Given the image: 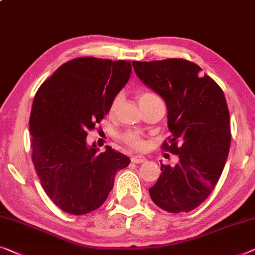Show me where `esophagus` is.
<instances>
[{
  "instance_id": "1",
  "label": "esophagus",
  "mask_w": 255,
  "mask_h": 255,
  "mask_svg": "<svg viewBox=\"0 0 255 255\" xmlns=\"http://www.w3.org/2000/svg\"><path fill=\"white\" fill-rule=\"evenodd\" d=\"M132 164H142V162L146 161V158L143 157V155H134V157L130 158Z\"/></svg>"
}]
</instances>
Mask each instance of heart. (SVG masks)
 <instances>
[{
    "label": "heart",
    "mask_w": 255,
    "mask_h": 255,
    "mask_svg": "<svg viewBox=\"0 0 255 255\" xmlns=\"http://www.w3.org/2000/svg\"><path fill=\"white\" fill-rule=\"evenodd\" d=\"M120 98H121L120 95H118V96L115 97V100H113L111 103L110 111L111 112L116 111V109L120 103ZM155 98H158V96L155 94L151 93V91H142V93L138 95V102L140 106L147 104L149 102L155 100ZM121 140H123L126 145L135 150H142L144 149V145H145L142 136H140L137 131H134V130H128L126 132H124V134L121 135Z\"/></svg>",
    "instance_id": "heart-1"
}]
</instances>
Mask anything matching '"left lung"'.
I'll return each mask as SVG.
<instances>
[{
    "instance_id": "1",
    "label": "left lung",
    "mask_w": 255,
    "mask_h": 255,
    "mask_svg": "<svg viewBox=\"0 0 255 255\" xmlns=\"http://www.w3.org/2000/svg\"><path fill=\"white\" fill-rule=\"evenodd\" d=\"M144 85L164 98L170 136L162 150L178 157L161 164L149 189L153 203L170 213L190 212L211 195L229 154L231 131L227 101L218 83L197 64L182 58L132 62Z\"/></svg>"
}]
</instances>
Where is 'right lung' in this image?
Here are the masks:
<instances>
[{
  "mask_svg": "<svg viewBox=\"0 0 255 255\" xmlns=\"http://www.w3.org/2000/svg\"><path fill=\"white\" fill-rule=\"evenodd\" d=\"M131 72L130 60L80 57L63 64L34 97L29 118L32 160L41 185L60 210L83 215L108 198L127 155L86 138L111 108Z\"/></svg>",
  "mask_w": 255,
  "mask_h": 255,
  "instance_id": "add662e5",
  "label": "right lung"
}]
</instances>
